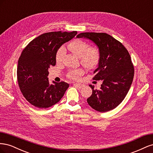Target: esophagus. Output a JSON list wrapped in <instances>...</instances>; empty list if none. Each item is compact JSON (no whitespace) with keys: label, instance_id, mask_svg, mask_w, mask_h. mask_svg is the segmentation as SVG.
<instances>
[{"label":"esophagus","instance_id":"1","mask_svg":"<svg viewBox=\"0 0 153 153\" xmlns=\"http://www.w3.org/2000/svg\"><path fill=\"white\" fill-rule=\"evenodd\" d=\"M73 85H75V86H76V87H78V88H81V87H83V84H79V83H75V84H74Z\"/></svg>","mask_w":153,"mask_h":153}]
</instances>
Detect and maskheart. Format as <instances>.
<instances>
[{
  "mask_svg": "<svg viewBox=\"0 0 153 153\" xmlns=\"http://www.w3.org/2000/svg\"><path fill=\"white\" fill-rule=\"evenodd\" d=\"M89 47V44L80 39L73 40L67 45V48L70 52L80 57V62L83 66L91 69L94 68L99 62L100 52L96 47ZM65 52L64 47H61L57 50L55 55V61L59 63L62 61ZM83 73L81 69L70 71L68 73V76L70 79L77 80Z\"/></svg>",
  "mask_w": 153,
  "mask_h": 153,
  "instance_id": "heart-1",
  "label": "heart"
}]
</instances>
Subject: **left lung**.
Listing matches in <instances>:
<instances>
[{"mask_svg": "<svg viewBox=\"0 0 153 153\" xmlns=\"http://www.w3.org/2000/svg\"><path fill=\"white\" fill-rule=\"evenodd\" d=\"M94 42L99 48L98 67L94 71V80H102L100 90L92 88L87 101L100 112L115 108L126 97L132 84L134 67L127 49L119 41L106 33L82 32L76 36Z\"/></svg>", "mask_w": 153, "mask_h": 153, "instance_id": "left-lung-1", "label": "left lung"}]
</instances>
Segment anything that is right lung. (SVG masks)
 <instances>
[{
	"instance_id": "obj_1",
	"label": "right lung",
	"mask_w": 153,
	"mask_h": 153,
	"mask_svg": "<svg viewBox=\"0 0 153 153\" xmlns=\"http://www.w3.org/2000/svg\"><path fill=\"white\" fill-rule=\"evenodd\" d=\"M76 31L50 32L37 37L27 45L18 59L17 79L27 101L39 108L56 104L69 87L66 82L50 84L48 69L56 64L55 55L61 46L73 38Z\"/></svg>"
}]
</instances>
